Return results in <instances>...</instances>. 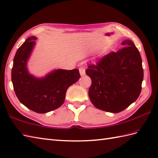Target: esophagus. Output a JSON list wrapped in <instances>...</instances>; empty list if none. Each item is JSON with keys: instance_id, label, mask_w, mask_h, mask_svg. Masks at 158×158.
<instances>
[{"instance_id": "esophagus-1", "label": "esophagus", "mask_w": 158, "mask_h": 158, "mask_svg": "<svg viewBox=\"0 0 158 158\" xmlns=\"http://www.w3.org/2000/svg\"><path fill=\"white\" fill-rule=\"evenodd\" d=\"M79 73H80V75H81V76L85 75V69L80 68L79 69Z\"/></svg>"}]
</instances>
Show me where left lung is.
I'll use <instances>...</instances> for the list:
<instances>
[{
    "label": "left lung",
    "mask_w": 158,
    "mask_h": 158,
    "mask_svg": "<svg viewBox=\"0 0 158 158\" xmlns=\"http://www.w3.org/2000/svg\"><path fill=\"white\" fill-rule=\"evenodd\" d=\"M122 45L125 48L103 57L85 71L92 79L90 101L97 109L113 113L122 111L136 101L143 80L139 49L129 39Z\"/></svg>",
    "instance_id": "left-lung-1"
}]
</instances>
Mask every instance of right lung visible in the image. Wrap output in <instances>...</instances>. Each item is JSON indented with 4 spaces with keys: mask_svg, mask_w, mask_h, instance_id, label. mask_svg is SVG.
I'll return each instance as SVG.
<instances>
[{
    "mask_svg": "<svg viewBox=\"0 0 158 158\" xmlns=\"http://www.w3.org/2000/svg\"><path fill=\"white\" fill-rule=\"evenodd\" d=\"M32 36L17 51L11 70V81L18 98L27 108L45 113L59 108L64 102L66 90L80 78L78 69H53L44 77L28 71V62L36 45Z\"/></svg>",
    "mask_w": 158,
    "mask_h": 158,
    "instance_id": "add662e5",
    "label": "right lung"
}]
</instances>
